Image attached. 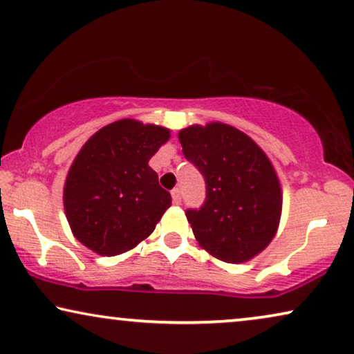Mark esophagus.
<instances>
[{"label": "esophagus", "mask_w": 354, "mask_h": 354, "mask_svg": "<svg viewBox=\"0 0 354 354\" xmlns=\"http://www.w3.org/2000/svg\"><path fill=\"white\" fill-rule=\"evenodd\" d=\"M171 198H173V202L176 203V205H179V203H181V191H179L178 187L173 189V191H171Z\"/></svg>", "instance_id": "34e87169"}]
</instances>
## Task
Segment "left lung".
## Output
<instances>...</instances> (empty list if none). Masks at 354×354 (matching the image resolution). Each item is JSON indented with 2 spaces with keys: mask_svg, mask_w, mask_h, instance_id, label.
<instances>
[{
  "mask_svg": "<svg viewBox=\"0 0 354 354\" xmlns=\"http://www.w3.org/2000/svg\"><path fill=\"white\" fill-rule=\"evenodd\" d=\"M178 138L207 184L203 205L186 212L197 242L221 261L252 260L270 245L281 220V184L270 158L226 123L187 127Z\"/></svg>",
  "mask_w": 354,
  "mask_h": 354,
  "instance_id": "obj_1",
  "label": "left lung"
}]
</instances>
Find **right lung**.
Returning a JSON list of instances; mask_svg holds the SVG:
<instances>
[{
	"mask_svg": "<svg viewBox=\"0 0 354 354\" xmlns=\"http://www.w3.org/2000/svg\"><path fill=\"white\" fill-rule=\"evenodd\" d=\"M170 129L131 118L94 133L80 149L64 186L67 221L84 247L102 257L131 250L171 205L149 160Z\"/></svg>",
	"mask_w": 354,
	"mask_h": 354,
	"instance_id": "obj_1",
	"label": "right lung"
}]
</instances>
